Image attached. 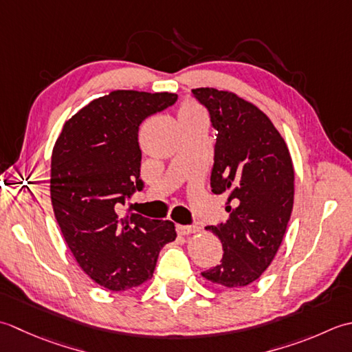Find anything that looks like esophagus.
Segmentation results:
<instances>
[{
	"mask_svg": "<svg viewBox=\"0 0 352 352\" xmlns=\"http://www.w3.org/2000/svg\"><path fill=\"white\" fill-rule=\"evenodd\" d=\"M176 231H177V234H181V235H190V234L199 232L200 228L196 226V225H177Z\"/></svg>",
	"mask_w": 352,
	"mask_h": 352,
	"instance_id": "1",
	"label": "esophagus"
}]
</instances>
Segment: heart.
Wrapping results in <instances>:
<instances>
[{
  "label": "heart",
  "mask_w": 352,
  "mask_h": 352,
  "mask_svg": "<svg viewBox=\"0 0 352 352\" xmlns=\"http://www.w3.org/2000/svg\"><path fill=\"white\" fill-rule=\"evenodd\" d=\"M181 117H204V113L195 104H185L181 109Z\"/></svg>",
  "instance_id": "obj_1"
}]
</instances>
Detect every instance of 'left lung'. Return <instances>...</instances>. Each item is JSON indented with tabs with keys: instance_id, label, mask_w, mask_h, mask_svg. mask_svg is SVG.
Listing matches in <instances>:
<instances>
[{
	"instance_id": "obj_1",
	"label": "left lung",
	"mask_w": 352,
	"mask_h": 352,
	"mask_svg": "<svg viewBox=\"0 0 352 352\" xmlns=\"http://www.w3.org/2000/svg\"><path fill=\"white\" fill-rule=\"evenodd\" d=\"M217 132L211 188L228 195L223 223L206 226L216 234L223 256L202 272L221 287L256 281L274 260L293 210L295 171L283 136L266 113L232 92L192 89Z\"/></svg>"
}]
</instances>
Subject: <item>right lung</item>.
Here are the masks:
<instances>
[{
    "mask_svg": "<svg viewBox=\"0 0 352 352\" xmlns=\"http://www.w3.org/2000/svg\"><path fill=\"white\" fill-rule=\"evenodd\" d=\"M171 92L112 91L63 124L52 156L54 216L78 266L104 289L121 292L153 276L175 223L121 208L144 188L140 124L176 103Z\"/></svg>",
    "mask_w": 352,
    "mask_h": 352,
    "instance_id": "add662e5",
    "label": "right lung"
}]
</instances>
